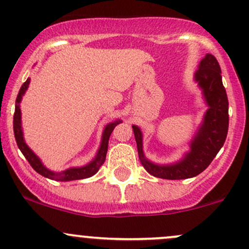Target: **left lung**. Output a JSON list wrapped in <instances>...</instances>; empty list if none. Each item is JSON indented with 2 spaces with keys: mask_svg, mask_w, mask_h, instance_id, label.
<instances>
[{
  "mask_svg": "<svg viewBox=\"0 0 249 249\" xmlns=\"http://www.w3.org/2000/svg\"><path fill=\"white\" fill-rule=\"evenodd\" d=\"M195 80L202 89L208 110L203 123L190 143V151L175 164L158 165L146 160L143 152V135L133 125L138 156L145 170L152 176L164 179H185L206 170L225 144L228 132V98L222 84L221 68L216 58L207 54L195 72Z\"/></svg>",
  "mask_w": 249,
  "mask_h": 249,
  "instance_id": "8db88e82",
  "label": "left lung"
}]
</instances>
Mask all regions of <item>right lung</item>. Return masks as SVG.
Masks as SVG:
<instances>
[{"label": "right lung", "mask_w": 249, "mask_h": 249, "mask_svg": "<svg viewBox=\"0 0 249 249\" xmlns=\"http://www.w3.org/2000/svg\"><path fill=\"white\" fill-rule=\"evenodd\" d=\"M31 83V78H28L26 80V83H23L21 86L20 91H18V97H16V104H15V113H14V135H15L16 143H18V149L21 150L26 160H28L29 164L32 165V168L34 169L36 173H39L42 176L47 177V178L55 179V181H75V179H83V178H89V177L93 176L98 173L100 166L103 165V163L105 162L106 158V152H107V146H108V138H110L112 131L114 127L119 124L120 120H116V122H112L110 124H107L104 129L103 132V138H102V144H100L99 150H98L97 156L91 163H89L87 165L80 166V168H70L67 170L61 171V173H54V171L48 170L45 165L41 163L40 158L37 157L34 152L29 149L28 145L26 144L23 139V132H22V126H21V110H20V103L22 99V95L26 93L27 89H28V85Z\"/></svg>", "instance_id": "add662e5"}]
</instances>
